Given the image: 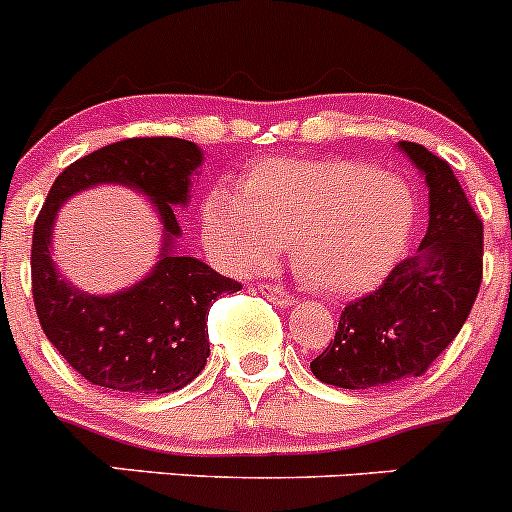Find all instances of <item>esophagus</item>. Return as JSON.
Wrapping results in <instances>:
<instances>
[{"label":"esophagus","instance_id":"1","mask_svg":"<svg viewBox=\"0 0 512 512\" xmlns=\"http://www.w3.org/2000/svg\"><path fill=\"white\" fill-rule=\"evenodd\" d=\"M258 293L266 295V298L271 300V303L281 305V308H288V305L295 303L293 295L288 293V291H283L281 286H268V283H261V286H258Z\"/></svg>","mask_w":512,"mask_h":512}]
</instances>
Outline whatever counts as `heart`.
I'll return each mask as SVG.
<instances>
[{
  "label": "heart",
  "instance_id": "heart-1",
  "mask_svg": "<svg viewBox=\"0 0 512 512\" xmlns=\"http://www.w3.org/2000/svg\"><path fill=\"white\" fill-rule=\"evenodd\" d=\"M416 199L407 182L337 157L256 162L239 189L214 184L204 239L226 266L258 271L291 241L298 276L330 298L377 286L407 246Z\"/></svg>",
  "mask_w": 512,
  "mask_h": 512
}]
</instances>
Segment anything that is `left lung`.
Masks as SVG:
<instances>
[{
	"instance_id": "obj_1",
	"label": "left lung",
	"mask_w": 512,
	"mask_h": 512,
	"mask_svg": "<svg viewBox=\"0 0 512 512\" xmlns=\"http://www.w3.org/2000/svg\"><path fill=\"white\" fill-rule=\"evenodd\" d=\"M429 187V229L382 286L345 305L337 333L310 370L325 384L372 389L421 377L461 333L483 278V221L449 162L399 142Z\"/></svg>"
}]
</instances>
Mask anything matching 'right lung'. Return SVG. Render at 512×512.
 I'll list each match as a JSON object with an SVG mask.
<instances>
[{
    "label": "right lung",
    "mask_w": 512,
    "mask_h": 512,
    "mask_svg": "<svg viewBox=\"0 0 512 512\" xmlns=\"http://www.w3.org/2000/svg\"><path fill=\"white\" fill-rule=\"evenodd\" d=\"M202 150L179 138H130L81 157L56 177L31 239V293L51 345L83 379L130 394L187 387L209 357L207 315L221 293L241 291L194 256L175 251L184 207ZM98 183L145 193L161 214L163 251L153 271L125 292L91 296L58 273L50 254L53 219L62 202Z\"/></svg>",
    "instance_id": "add662e5"
}]
</instances>
